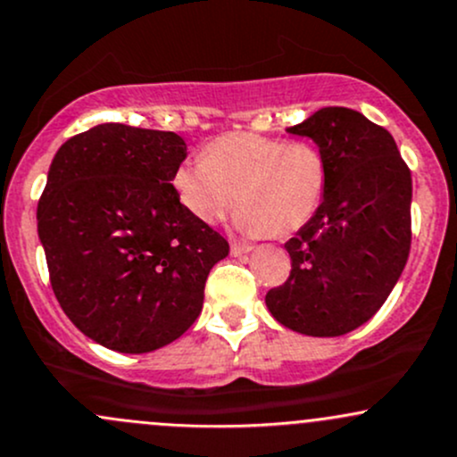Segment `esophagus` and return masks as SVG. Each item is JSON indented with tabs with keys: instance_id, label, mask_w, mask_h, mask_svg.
Wrapping results in <instances>:
<instances>
[{
	"instance_id": "1",
	"label": "esophagus",
	"mask_w": 457,
	"mask_h": 457,
	"mask_svg": "<svg viewBox=\"0 0 457 457\" xmlns=\"http://www.w3.org/2000/svg\"><path fill=\"white\" fill-rule=\"evenodd\" d=\"M250 250H253V246H250V244H242V242H233V244H230V254H233V257H242V254L250 253Z\"/></svg>"
}]
</instances>
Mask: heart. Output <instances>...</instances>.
I'll use <instances>...</instances> for the list:
<instances>
[{
  "label": "heart",
  "mask_w": 457,
  "mask_h": 457,
  "mask_svg": "<svg viewBox=\"0 0 457 457\" xmlns=\"http://www.w3.org/2000/svg\"><path fill=\"white\" fill-rule=\"evenodd\" d=\"M327 180V156L312 141L227 132L209 141L198 159L176 165L171 189L200 224H220L237 200L239 230L289 235L320 209Z\"/></svg>",
  "instance_id": "1"
}]
</instances>
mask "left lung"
<instances>
[{
	"label": "left lung",
	"instance_id": "left-lung-1",
	"mask_svg": "<svg viewBox=\"0 0 457 457\" xmlns=\"http://www.w3.org/2000/svg\"><path fill=\"white\" fill-rule=\"evenodd\" d=\"M312 137L328 163L320 209L286 244L292 272L266 294L283 327L345 336L370 320L403 272L411 244V174L384 126L327 106L289 126Z\"/></svg>",
	"mask_w": 457,
	"mask_h": 457
}]
</instances>
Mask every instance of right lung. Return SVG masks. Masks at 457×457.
Returning <instances> with one entry per match:
<instances>
[{"instance_id":"add662e5","label":"right lung","mask_w":457,"mask_h":457,"mask_svg":"<svg viewBox=\"0 0 457 457\" xmlns=\"http://www.w3.org/2000/svg\"><path fill=\"white\" fill-rule=\"evenodd\" d=\"M187 156L170 130L100 124L54 156L37 207L50 283L97 345L150 353L200 316L228 242L180 207L171 174Z\"/></svg>"}]
</instances>
